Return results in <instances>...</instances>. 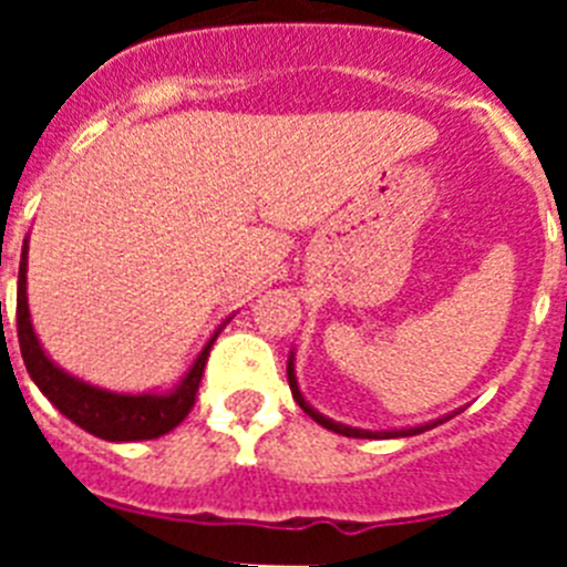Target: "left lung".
Listing matches in <instances>:
<instances>
[{
    "label": "left lung",
    "mask_w": 567,
    "mask_h": 567,
    "mask_svg": "<svg viewBox=\"0 0 567 567\" xmlns=\"http://www.w3.org/2000/svg\"><path fill=\"white\" fill-rule=\"evenodd\" d=\"M287 374H289V389H292V398L295 403L303 409V412L309 414V417L315 420V423H320L323 429H329V432L334 434H343V437H360V440H369V437H412V434H420L425 432V429H434L437 423H443V420H437V423H429V425H417V429H400V432H363V429H349V425H340V423H332L329 417H323V414H318L312 409V405L303 400V394L298 392V380H295V369H292V358H289V365H287Z\"/></svg>",
    "instance_id": "obj_1"
}]
</instances>
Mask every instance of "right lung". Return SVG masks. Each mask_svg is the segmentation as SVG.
<instances>
[{"label":"right lung","mask_w":567,"mask_h":567,"mask_svg":"<svg viewBox=\"0 0 567 567\" xmlns=\"http://www.w3.org/2000/svg\"><path fill=\"white\" fill-rule=\"evenodd\" d=\"M24 252L19 264V292H17V332L22 360L28 365V374L33 383L42 389L44 398L56 405L64 417H70L84 432L96 437L110 440V443H130V440H155L162 434L173 432L195 405V394L204 378L213 340L204 346V352L193 363L182 385L169 394H113L87 385L82 380L64 374L59 365L50 363L48 354L42 352L33 327H30L28 295H24Z\"/></svg>","instance_id":"add662e5"}]
</instances>
